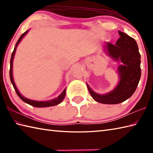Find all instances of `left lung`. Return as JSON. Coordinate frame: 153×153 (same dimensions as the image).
Returning <instances> with one entry per match:
<instances>
[{
    "label": "left lung",
    "mask_w": 153,
    "mask_h": 153,
    "mask_svg": "<svg viewBox=\"0 0 153 153\" xmlns=\"http://www.w3.org/2000/svg\"><path fill=\"white\" fill-rule=\"evenodd\" d=\"M120 38L116 45L106 43L103 48L107 55L114 62H121L117 69L118 83L111 91L99 94L94 91L86 83L93 99L107 105H115L125 101L135 91L141 77V55L137 42L134 38L118 31Z\"/></svg>",
    "instance_id": "left-lung-1"
}]
</instances>
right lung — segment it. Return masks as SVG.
Here are the masks:
<instances>
[{"label": "right lung", "instance_id": "obj_1", "mask_svg": "<svg viewBox=\"0 0 153 153\" xmlns=\"http://www.w3.org/2000/svg\"><path fill=\"white\" fill-rule=\"evenodd\" d=\"M29 31H30V30H27L25 32V33H24L21 35L20 37L19 38V39L18 40L17 43H16V44L15 45L14 51H13V53H12L10 63V78L11 83L12 84L13 87H14V88L16 91V93H17L18 96L23 100V101L25 102V103L28 104V105H31V106H33L34 107H38V108H43V107H49V106H56V105H59L60 103L62 102V100H64L65 96H66V88H65L63 91L61 93L60 95H58L56 97V98H54L53 99H51V100H45V101H38V100H34L29 99L27 98H25V97L23 96L22 94L19 93V91L17 88V87H16V84L14 83V77H13V72H12V71H13V60H14V58L16 51V48H17L18 44L20 43V41L22 40V39L24 38L25 35L28 33Z\"/></svg>", "mask_w": 153, "mask_h": 153}]
</instances>
